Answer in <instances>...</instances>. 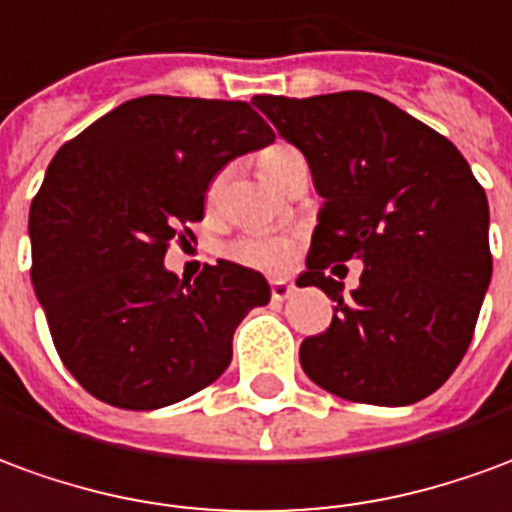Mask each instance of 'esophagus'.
<instances>
[{
    "instance_id": "esophagus-1",
    "label": "esophagus",
    "mask_w": 512,
    "mask_h": 512,
    "mask_svg": "<svg viewBox=\"0 0 512 512\" xmlns=\"http://www.w3.org/2000/svg\"><path fill=\"white\" fill-rule=\"evenodd\" d=\"M292 289L295 286L289 284V281H273L270 284V295H273V300H286V297L292 295Z\"/></svg>"
}]
</instances>
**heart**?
<instances>
[{
    "label": "heart",
    "instance_id": "1",
    "mask_svg": "<svg viewBox=\"0 0 512 512\" xmlns=\"http://www.w3.org/2000/svg\"><path fill=\"white\" fill-rule=\"evenodd\" d=\"M300 165H306L303 154L297 148L286 146V143H275V146L264 148L259 154V170L270 184H275L281 190V184L286 176ZM220 190V176L209 184V198H215ZM226 256L231 262L250 267V270H259V273H281L292 262V242L284 237H275V234H245V237L234 239L231 245H226Z\"/></svg>",
    "mask_w": 512,
    "mask_h": 512
}]
</instances>
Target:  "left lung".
Here are the masks:
<instances>
[{
    "mask_svg": "<svg viewBox=\"0 0 512 512\" xmlns=\"http://www.w3.org/2000/svg\"><path fill=\"white\" fill-rule=\"evenodd\" d=\"M303 151L322 195L306 273L333 303L331 328L300 344L320 389L366 405H411L441 389L466 355L491 284L488 198L444 134L375 93L256 96ZM365 264L350 296L327 275Z\"/></svg>",
    "mask_w": 512,
    "mask_h": 512,
    "instance_id": "8db88e82",
    "label": "left lung"
}]
</instances>
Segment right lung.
<instances>
[{"mask_svg": "<svg viewBox=\"0 0 512 512\" xmlns=\"http://www.w3.org/2000/svg\"><path fill=\"white\" fill-rule=\"evenodd\" d=\"M245 101L140 96L68 140L30 209L32 286L65 369L96 400L154 411L215 383L262 273L220 259L195 281L165 270L231 159L270 146Z\"/></svg>", "mask_w": 512, "mask_h": 512, "instance_id": "1", "label": "right lung"}]
</instances>
